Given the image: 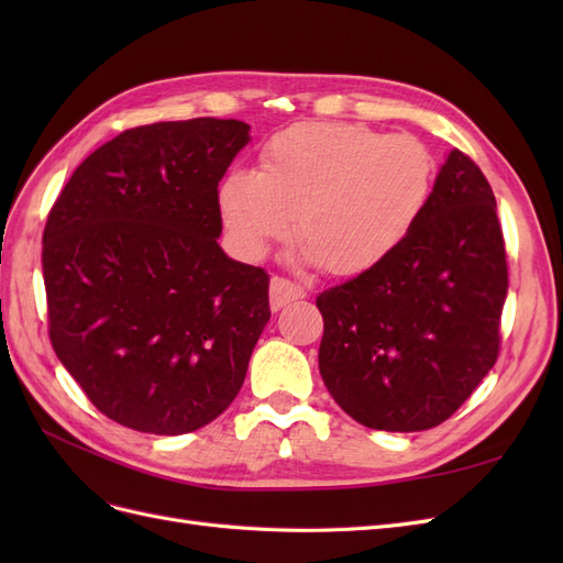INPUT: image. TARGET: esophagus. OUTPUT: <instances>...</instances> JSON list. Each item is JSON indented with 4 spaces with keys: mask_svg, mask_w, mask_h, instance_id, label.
I'll list each match as a JSON object with an SVG mask.
<instances>
[{
    "mask_svg": "<svg viewBox=\"0 0 563 563\" xmlns=\"http://www.w3.org/2000/svg\"><path fill=\"white\" fill-rule=\"evenodd\" d=\"M305 296L308 294H305L302 286L288 282L284 277H272V282H269V308L272 310H282L284 305L300 300Z\"/></svg>",
    "mask_w": 563,
    "mask_h": 563,
    "instance_id": "1",
    "label": "esophagus"
}]
</instances>
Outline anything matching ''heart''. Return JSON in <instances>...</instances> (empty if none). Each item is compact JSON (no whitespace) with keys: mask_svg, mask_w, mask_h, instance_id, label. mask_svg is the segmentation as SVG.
Segmentation results:
<instances>
[{"mask_svg":"<svg viewBox=\"0 0 563 563\" xmlns=\"http://www.w3.org/2000/svg\"><path fill=\"white\" fill-rule=\"evenodd\" d=\"M258 174L232 168L218 209L234 246L263 258L296 218L302 258L354 277L391 258L432 197L437 159L416 135L366 124L302 122L265 141Z\"/></svg>","mask_w":563,"mask_h":563,"instance_id":"heart-1","label":"heart"}]
</instances>
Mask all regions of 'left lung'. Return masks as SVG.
Wrapping results in <instances>:
<instances>
[{
  "label": "left lung",
  "instance_id": "8db88e82",
  "mask_svg": "<svg viewBox=\"0 0 563 563\" xmlns=\"http://www.w3.org/2000/svg\"><path fill=\"white\" fill-rule=\"evenodd\" d=\"M505 296L496 197L482 168L451 150L406 244L319 294L323 385L366 428H437L496 364Z\"/></svg>",
  "mask_w": 563,
  "mask_h": 563
}]
</instances>
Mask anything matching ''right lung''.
<instances>
[{
	"mask_svg": "<svg viewBox=\"0 0 563 563\" xmlns=\"http://www.w3.org/2000/svg\"><path fill=\"white\" fill-rule=\"evenodd\" d=\"M246 143L236 119L126 129L77 166L48 211L51 345L124 428L195 432L244 385L269 275L218 246V183Z\"/></svg>",
	"mask_w": 563,
	"mask_h": 563,
	"instance_id": "obj_1",
	"label": "right lung"
}]
</instances>
